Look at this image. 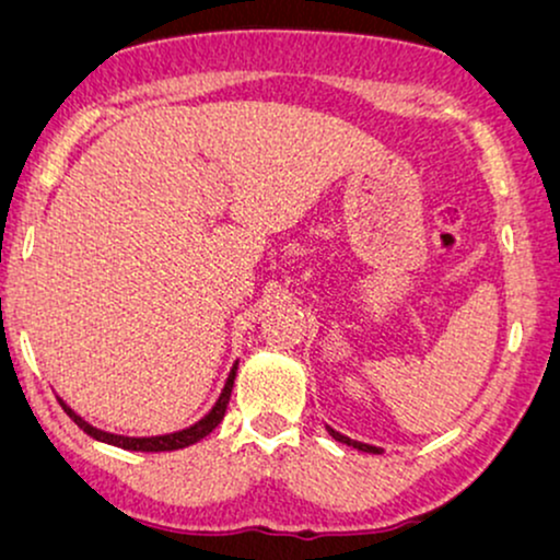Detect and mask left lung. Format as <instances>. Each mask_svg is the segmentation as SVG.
<instances>
[{"instance_id": "obj_1", "label": "left lung", "mask_w": 560, "mask_h": 560, "mask_svg": "<svg viewBox=\"0 0 560 560\" xmlns=\"http://www.w3.org/2000/svg\"><path fill=\"white\" fill-rule=\"evenodd\" d=\"M327 431H329V436H332L335 441H340V444H348V446H353V448H358V452H369V454H382V448H378V446H371V444H361V441H353V439L342 436V433H337V431H335V428H329V425H327Z\"/></svg>"}]
</instances>
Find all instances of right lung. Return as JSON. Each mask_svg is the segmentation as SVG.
I'll use <instances>...</instances> for the list:
<instances>
[{
    "label": "right lung",
    "mask_w": 560,
    "mask_h": 560,
    "mask_svg": "<svg viewBox=\"0 0 560 560\" xmlns=\"http://www.w3.org/2000/svg\"><path fill=\"white\" fill-rule=\"evenodd\" d=\"M236 369L238 363L233 365L231 374H228V382L223 386V392H220L218 402L212 405V410L207 412L202 420H197L195 425L184 428V431H176V433H165V436H142V439H135V436H119V433H108V431H101V428H93L88 423V420H82L78 412L72 410V407H67L65 402L59 399V405L65 407V412L69 418L78 423L82 431L88 433L90 439L95 441H103V444H112V446H119V448H127V452H174V448H184V446H191L197 444L199 439H205L207 433H212L218 428L220 420L225 416V407H228V399H231V389H233V378H236Z\"/></svg>",
    "instance_id": "1"
}]
</instances>
